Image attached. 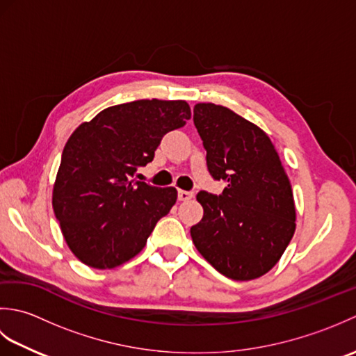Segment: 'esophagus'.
<instances>
[{
	"mask_svg": "<svg viewBox=\"0 0 356 356\" xmlns=\"http://www.w3.org/2000/svg\"><path fill=\"white\" fill-rule=\"evenodd\" d=\"M193 197H194V193H191V191H184V190L177 191V199L180 202H186V200H190Z\"/></svg>",
	"mask_w": 356,
	"mask_h": 356,
	"instance_id": "obj_1",
	"label": "esophagus"
}]
</instances>
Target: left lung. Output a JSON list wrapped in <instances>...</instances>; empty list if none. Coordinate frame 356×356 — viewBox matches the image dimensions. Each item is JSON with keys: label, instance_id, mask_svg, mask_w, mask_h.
<instances>
[{"label": "left lung", "instance_id": "obj_1", "mask_svg": "<svg viewBox=\"0 0 356 356\" xmlns=\"http://www.w3.org/2000/svg\"><path fill=\"white\" fill-rule=\"evenodd\" d=\"M208 171L225 180L220 195L200 191L202 220L191 228L197 251L232 280H254L275 266L295 232L291 182L268 134L216 104L194 107Z\"/></svg>", "mask_w": 356, "mask_h": 356}]
</instances>
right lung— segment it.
Listing matches in <instances>:
<instances>
[{"label":"right lung","instance_id":"1","mask_svg":"<svg viewBox=\"0 0 356 356\" xmlns=\"http://www.w3.org/2000/svg\"><path fill=\"white\" fill-rule=\"evenodd\" d=\"M191 118L185 101L113 105L67 140L53 186V211L72 252L95 269L131 260L177 200L176 188L131 177L153 161L163 136Z\"/></svg>","mask_w":356,"mask_h":356}]
</instances>
